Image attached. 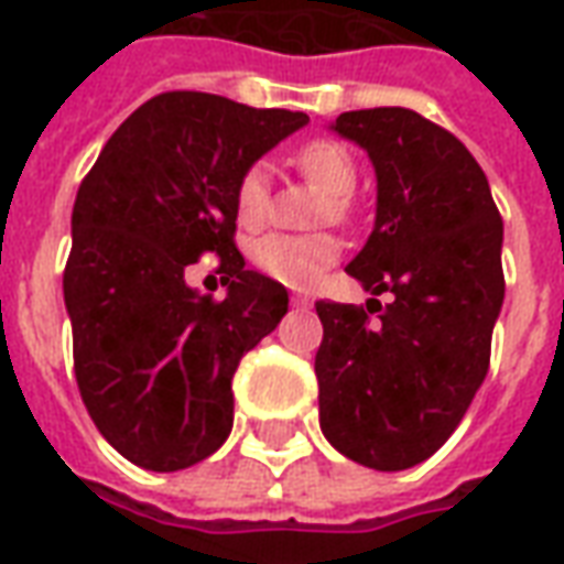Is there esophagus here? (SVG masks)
Wrapping results in <instances>:
<instances>
[{
    "label": "esophagus",
    "mask_w": 564,
    "mask_h": 564,
    "mask_svg": "<svg viewBox=\"0 0 564 564\" xmlns=\"http://www.w3.org/2000/svg\"><path fill=\"white\" fill-rule=\"evenodd\" d=\"M290 302H293L295 307H311V299H307V295H299V293H295L293 299H290Z\"/></svg>",
    "instance_id": "obj_1"
}]
</instances>
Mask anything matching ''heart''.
I'll return each mask as SVG.
<instances>
[{
    "mask_svg": "<svg viewBox=\"0 0 564 564\" xmlns=\"http://www.w3.org/2000/svg\"><path fill=\"white\" fill-rule=\"evenodd\" d=\"M299 169L329 193L326 214L335 220L347 217V196L356 189L359 165L354 153L341 141L317 139L299 150ZM269 172L262 165H250L241 172L235 184V220L245 229H257L269 217ZM250 259L265 278L293 286V290H311L326 274L332 262L338 259V241L332 235H262L250 247Z\"/></svg>",
    "mask_w": 564,
    "mask_h": 564,
    "instance_id": "1",
    "label": "heart"
}]
</instances>
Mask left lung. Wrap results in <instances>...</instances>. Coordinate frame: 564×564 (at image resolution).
Segmentation results:
<instances>
[{"instance_id": "obj_1", "label": "left lung", "mask_w": 564, "mask_h": 564, "mask_svg": "<svg viewBox=\"0 0 564 564\" xmlns=\"http://www.w3.org/2000/svg\"><path fill=\"white\" fill-rule=\"evenodd\" d=\"M332 129L378 174L375 232L347 274L392 302H317L319 429L347 459L404 471L456 432L489 371L505 229L484 169L423 115L344 111Z\"/></svg>"}]
</instances>
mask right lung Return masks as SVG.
<instances>
[{
  "label": "right lung",
  "mask_w": 564,
  "mask_h": 564,
  "mask_svg": "<svg viewBox=\"0 0 564 564\" xmlns=\"http://www.w3.org/2000/svg\"><path fill=\"white\" fill-rule=\"evenodd\" d=\"M302 111L223 96H153L120 123L80 181L63 295L80 399L111 447L148 471L208 459L232 432V375L290 305L283 283L245 269L235 184ZM221 259L226 300L183 271Z\"/></svg>",
  "instance_id": "add662e5"
}]
</instances>
